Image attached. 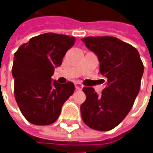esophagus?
I'll list each match as a JSON object with an SVG mask.
<instances>
[{
	"label": "esophagus",
	"mask_w": 153,
	"mask_h": 153,
	"mask_svg": "<svg viewBox=\"0 0 153 153\" xmlns=\"http://www.w3.org/2000/svg\"><path fill=\"white\" fill-rule=\"evenodd\" d=\"M74 85H75V89H76V90H78V91H81L82 88H83V85H82L81 84H79V83H75Z\"/></svg>",
	"instance_id": "obj_1"
}]
</instances>
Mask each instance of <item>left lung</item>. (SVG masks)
<instances>
[{
  "label": "left lung",
  "mask_w": 153,
  "mask_h": 153,
  "mask_svg": "<svg viewBox=\"0 0 153 153\" xmlns=\"http://www.w3.org/2000/svg\"><path fill=\"white\" fill-rule=\"evenodd\" d=\"M98 56L100 74L107 86L101 96L84 87L85 102L80 106L84 123L90 128L108 131L119 125L133 107L140 87L144 66L134 46L113 36L81 39Z\"/></svg>",
  "instance_id": "obj_1"
}]
</instances>
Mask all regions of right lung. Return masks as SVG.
Segmentation results:
<instances>
[{
    "label": "right lung",
    "instance_id": "1",
    "mask_svg": "<svg viewBox=\"0 0 153 153\" xmlns=\"http://www.w3.org/2000/svg\"><path fill=\"white\" fill-rule=\"evenodd\" d=\"M74 37L45 33L31 38L14 54L12 74L14 96L24 118L35 125L54 123L74 91L72 82L58 84L51 75L59 67Z\"/></svg>",
    "mask_w": 153,
    "mask_h": 153
}]
</instances>
